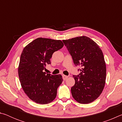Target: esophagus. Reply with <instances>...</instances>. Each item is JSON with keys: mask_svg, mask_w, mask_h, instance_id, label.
<instances>
[{"mask_svg": "<svg viewBox=\"0 0 122 122\" xmlns=\"http://www.w3.org/2000/svg\"><path fill=\"white\" fill-rule=\"evenodd\" d=\"M62 77H63V80H66L68 78V76H66V75H63Z\"/></svg>", "mask_w": 122, "mask_h": 122, "instance_id": "1", "label": "esophagus"}]
</instances>
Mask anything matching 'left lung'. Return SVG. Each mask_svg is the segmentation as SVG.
Instances as JSON below:
<instances>
[{
	"instance_id": "left-lung-1",
	"label": "left lung",
	"mask_w": 122,
	"mask_h": 122,
	"mask_svg": "<svg viewBox=\"0 0 122 122\" xmlns=\"http://www.w3.org/2000/svg\"><path fill=\"white\" fill-rule=\"evenodd\" d=\"M76 66H80L81 73L73 75L75 83L71 88L72 96L81 104H88L102 93L106 80V64L101 49L86 36L63 40Z\"/></svg>"
}]
</instances>
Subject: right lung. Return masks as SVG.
<instances>
[{
    "label": "right lung",
    "instance_id": "add662e5",
    "mask_svg": "<svg viewBox=\"0 0 122 122\" xmlns=\"http://www.w3.org/2000/svg\"><path fill=\"white\" fill-rule=\"evenodd\" d=\"M64 44L61 40L39 38L25 47L18 66V75L22 89L30 100L40 104L52 102L63 81L60 74L51 75L44 71L50 65L53 53Z\"/></svg>",
    "mask_w": 122,
    "mask_h": 122
}]
</instances>
